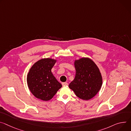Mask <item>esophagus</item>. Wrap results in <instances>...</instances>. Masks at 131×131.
Segmentation results:
<instances>
[{"mask_svg":"<svg viewBox=\"0 0 131 131\" xmlns=\"http://www.w3.org/2000/svg\"><path fill=\"white\" fill-rule=\"evenodd\" d=\"M62 85H63V86H67L68 85V84L67 82H63Z\"/></svg>","mask_w":131,"mask_h":131,"instance_id":"34e87169","label":"esophagus"}]
</instances>
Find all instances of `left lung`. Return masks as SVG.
Instances as JSON below:
<instances>
[{
	"label": "left lung",
	"instance_id": "obj_1",
	"mask_svg": "<svg viewBox=\"0 0 131 131\" xmlns=\"http://www.w3.org/2000/svg\"><path fill=\"white\" fill-rule=\"evenodd\" d=\"M76 74L68 87L79 98L89 100L100 91L102 77L97 65L89 57H82L74 61Z\"/></svg>",
	"mask_w": 131,
	"mask_h": 131
}]
</instances>
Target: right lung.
Instances as JSON below:
<instances>
[{
  "mask_svg": "<svg viewBox=\"0 0 131 131\" xmlns=\"http://www.w3.org/2000/svg\"><path fill=\"white\" fill-rule=\"evenodd\" d=\"M57 61V59L51 58H42L35 62L29 69L27 77L28 86L37 99L49 101L62 88V85L51 72Z\"/></svg>",
  "mask_w": 131,
  "mask_h": 131,
  "instance_id": "obj_1",
  "label": "right lung"
}]
</instances>
